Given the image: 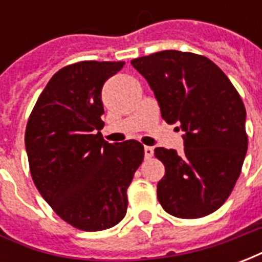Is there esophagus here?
Instances as JSON below:
<instances>
[{
  "label": "esophagus",
  "instance_id": "esophagus-1",
  "mask_svg": "<svg viewBox=\"0 0 262 262\" xmlns=\"http://www.w3.org/2000/svg\"><path fill=\"white\" fill-rule=\"evenodd\" d=\"M153 154H154L153 147H148V146L144 147V157H146V159H151V157H153Z\"/></svg>",
  "mask_w": 262,
  "mask_h": 262
}]
</instances>
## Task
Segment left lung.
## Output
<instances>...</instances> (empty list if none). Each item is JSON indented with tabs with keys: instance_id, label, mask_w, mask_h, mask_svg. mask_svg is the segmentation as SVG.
I'll use <instances>...</instances> for the list:
<instances>
[{
	"instance_id": "obj_1",
	"label": "left lung",
	"mask_w": 262,
	"mask_h": 262,
	"mask_svg": "<svg viewBox=\"0 0 262 262\" xmlns=\"http://www.w3.org/2000/svg\"><path fill=\"white\" fill-rule=\"evenodd\" d=\"M147 80L167 123H180L184 153L164 147L157 198L167 213L198 219L213 213L233 191L247 153L246 108L227 75L199 54L164 50L132 60ZM178 129V130H180Z\"/></svg>"
}]
</instances>
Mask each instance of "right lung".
<instances>
[{
    "instance_id": "right-lung-1",
    "label": "right lung",
    "mask_w": 262,
    "mask_h": 262,
    "mask_svg": "<svg viewBox=\"0 0 262 262\" xmlns=\"http://www.w3.org/2000/svg\"><path fill=\"white\" fill-rule=\"evenodd\" d=\"M123 61H80L50 78L32 111L25 147L43 199L75 229L99 231L125 217L127 187L142 164L136 140L105 142L102 86Z\"/></svg>"
}]
</instances>
